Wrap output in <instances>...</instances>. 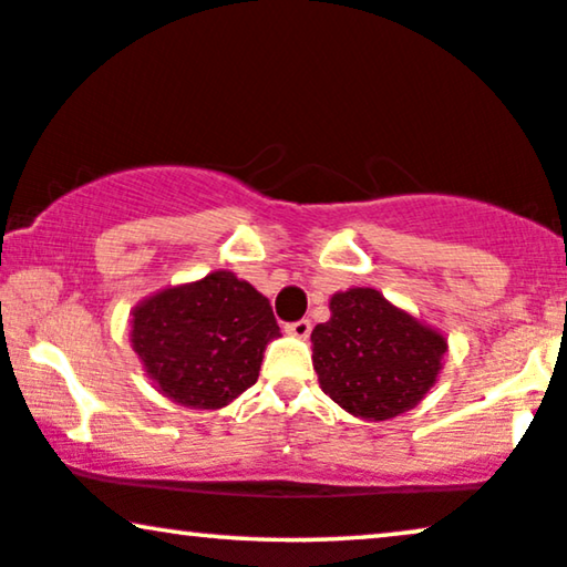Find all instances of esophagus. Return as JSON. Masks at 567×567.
I'll return each mask as SVG.
<instances>
[{
    "instance_id": "1",
    "label": "esophagus",
    "mask_w": 567,
    "mask_h": 567,
    "mask_svg": "<svg viewBox=\"0 0 567 567\" xmlns=\"http://www.w3.org/2000/svg\"><path fill=\"white\" fill-rule=\"evenodd\" d=\"M285 331H288V334H292V337H298V339H306L308 334H311V321L300 319V321L285 323Z\"/></svg>"
}]
</instances>
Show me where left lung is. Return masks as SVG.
I'll list each match as a JSON object with an SVG mask.
<instances>
[{"label":"left lung","instance_id":"obj_1","mask_svg":"<svg viewBox=\"0 0 567 567\" xmlns=\"http://www.w3.org/2000/svg\"><path fill=\"white\" fill-rule=\"evenodd\" d=\"M331 319L311 331L319 383L354 417L389 420L412 410L441 371L446 339L391 306L379 290L331 298Z\"/></svg>","mask_w":567,"mask_h":567}]
</instances>
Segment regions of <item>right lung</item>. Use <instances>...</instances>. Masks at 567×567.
Masks as SVG:
<instances>
[{
	"mask_svg": "<svg viewBox=\"0 0 567 567\" xmlns=\"http://www.w3.org/2000/svg\"><path fill=\"white\" fill-rule=\"evenodd\" d=\"M275 337L269 300L233 271L157 292L132 313V344L147 375L194 410H220L251 389Z\"/></svg>",
	"mask_w": 567,
	"mask_h": 567,
	"instance_id": "add662e5",
	"label": "right lung"
}]
</instances>
